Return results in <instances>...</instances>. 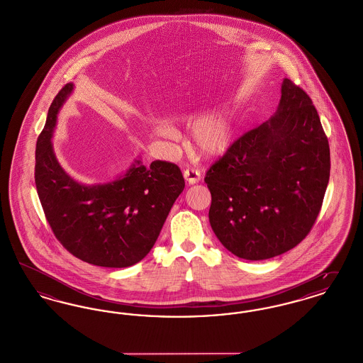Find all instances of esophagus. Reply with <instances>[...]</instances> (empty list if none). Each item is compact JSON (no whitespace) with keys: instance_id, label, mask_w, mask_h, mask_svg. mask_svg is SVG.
Instances as JSON below:
<instances>
[{"instance_id":"1","label":"esophagus","mask_w":363,"mask_h":363,"mask_svg":"<svg viewBox=\"0 0 363 363\" xmlns=\"http://www.w3.org/2000/svg\"><path fill=\"white\" fill-rule=\"evenodd\" d=\"M184 178L186 179V182L189 185H194V184H197L201 179V174H200V172L194 170V169H186L184 172Z\"/></svg>"}]
</instances>
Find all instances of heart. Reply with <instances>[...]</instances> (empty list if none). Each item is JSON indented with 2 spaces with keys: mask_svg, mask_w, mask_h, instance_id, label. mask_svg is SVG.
<instances>
[{
  "mask_svg": "<svg viewBox=\"0 0 363 363\" xmlns=\"http://www.w3.org/2000/svg\"><path fill=\"white\" fill-rule=\"evenodd\" d=\"M160 138L177 140L178 132L162 125L156 129ZM234 122L225 111H212L199 117L190 128V143L193 150L206 157L223 155L234 141Z\"/></svg>",
  "mask_w": 363,
  "mask_h": 363,
  "instance_id": "1",
  "label": "heart"
}]
</instances>
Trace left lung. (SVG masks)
<instances>
[{"mask_svg":"<svg viewBox=\"0 0 363 363\" xmlns=\"http://www.w3.org/2000/svg\"><path fill=\"white\" fill-rule=\"evenodd\" d=\"M329 170L318 113L309 95L284 79L277 113L234 141L207 172L215 235L240 259L291 250L318 216Z\"/></svg>","mask_w":363,"mask_h":363,"instance_id":"left-lung-1","label":"left lung"}]
</instances>
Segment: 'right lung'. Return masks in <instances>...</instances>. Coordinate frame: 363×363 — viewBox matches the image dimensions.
<instances>
[{
	"mask_svg": "<svg viewBox=\"0 0 363 363\" xmlns=\"http://www.w3.org/2000/svg\"><path fill=\"white\" fill-rule=\"evenodd\" d=\"M73 83L54 98L35 151V185L55 238L74 257L106 268H125L144 259L185 188L179 167L135 159L128 172L106 184L86 185L60 164L52 138Z\"/></svg>",
	"mask_w": 363,
	"mask_h": 363,
	"instance_id": "right-lung-1",
	"label": "right lung"
}]
</instances>
